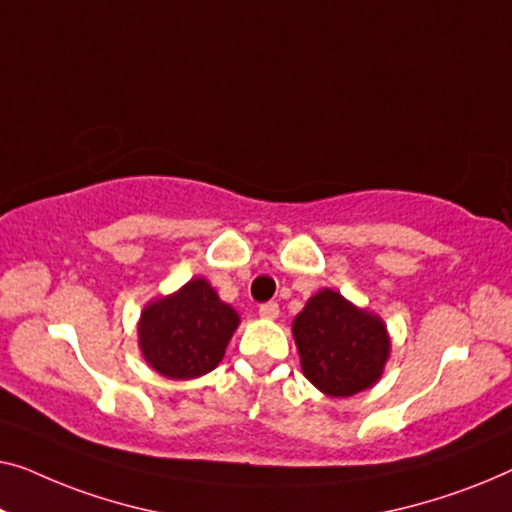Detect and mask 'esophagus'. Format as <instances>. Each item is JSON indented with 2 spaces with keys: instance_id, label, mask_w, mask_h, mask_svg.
Listing matches in <instances>:
<instances>
[{
  "instance_id": "esophagus-1",
  "label": "esophagus",
  "mask_w": 512,
  "mask_h": 512,
  "mask_svg": "<svg viewBox=\"0 0 512 512\" xmlns=\"http://www.w3.org/2000/svg\"><path fill=\"white\" fill-rule=\"evenodd\" d=\"M278 313H280V308L276 301H266V304L259 306V315H262L264 320H276Z\"/></svg>"
}]
</instances>
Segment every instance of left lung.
<instances>
[{"label": "left lung", "instance_id": "left-lung-1", "mask_svg": "<svg viewBox=\"0 0 512 512\" xmlns=\"http://www.w3.org/2000/svg\"><path fill=\"white\" fill-rule=\"evenodd\" d=\"M292 334L301 371L327 397H352L376 385L392 348L378 315L327 287L308 299Z\"/></svg>", "mask_w": 512, "mask_h": 512}]
</instances>
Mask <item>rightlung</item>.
Listing matches in <instances>:
<instances>
[{"label": "right lung", "instance_id": "1", "mask_svg": "<svg viewBox=\"0 0 512 512\" xmlns=\"http://www.w3.org/2000/svg\"><path fill=\"white\" fill-rule=\"evenodd\" d=\"M239 322V313L220 301L208 280L192 278L178 292L143 308L139 348L164 378H199L222 362Z\"/></svg>", "mask_w": 512, "mask_h": 512}]
</instances>
